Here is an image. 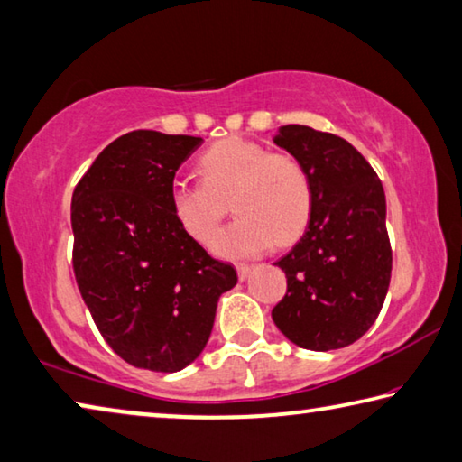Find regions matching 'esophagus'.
Instances as JSON below:
<instances>
[{"label": "esophagus", "mask_w": 462, "mask_h": 462, "mask_svg": "<svg viewBox=\"0 0 462 462\" xmlns=\"http://www.w3.org/2000/svg\"><path fill=\"white\" fill-rule=\"evenodd\" d=\"M254 270V266H247V263H239L237 266V276H239V281H245V278L249 276V272Z\"/></svg>", "instance_id": "esophagus-1"}]
</instances>
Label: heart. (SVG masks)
I'll return each mask as SVG.
<instances>
[{
	"label": "heart",
	"mask_w": 462,
	"mask_h": 462,
	"mask_svg": "<svg viewBox=\"0 0 462 462\" xmlns=\"http://www.w3.org/2000/svg\"><path fill=\"white\" fill-rule=\"evenodd\" d=\"M199 173L202 184L176 180L170 186V210L188 237L208 245L231 199L237 218L215 241L225 258H254L274 244L291 245L311 221V176L291 153L229 137L204 151Z\"/></svg>",
	"instance_id": "obj_1"
}]
</instances>
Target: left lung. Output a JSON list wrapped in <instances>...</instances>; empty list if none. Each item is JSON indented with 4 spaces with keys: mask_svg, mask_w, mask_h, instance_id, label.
I'll return each mask as SVG.
<instances>
[{
    "mask_svg": "<svg viewBox=\"0 0 462 462\" xmlns=\"http://www.w3.org/2000/svg\"><path fill=\"white\" fill-rule=\"evenodd\" d=\"M274 143L311 176L313 213L305 236L276 262L286 294L272 319L305 350H337L366 334L389 291L393 252L383 184L337 134L286 125Z\"/></svg>",
    "mask_w": 462,
    "mask_h": 462,
    "instance_id": "8db88e82",
    "label": "left lung"
}]
</instances>
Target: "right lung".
<instances>
[{"mask_svg":"<svg viewBox=\"0 0 462 462\" xmlns=\"http://www.w3.org/2000/svg\"><path fill=\"white\" fill-rule=\"evenodd\" d=\"M200 137L133 131L112 141L71 200L73 272L112 350L128 365L176 373L199 358L218 297L237 284L188 237L170 210V186Z\"/></svg>","mask_w":462,"mask_h":462,"instance_id":"1","label":"right lung"}]
</instances>
